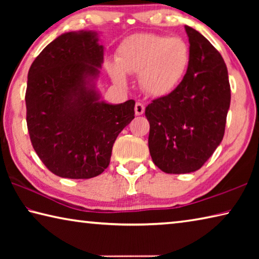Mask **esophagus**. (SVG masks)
Instances as JSON below:
<instances>
[{
	"mask_svg": "<svg viewBox=\"0 0 259 259\" xmlns=\"http://www.w3.org/2000/svg\"><path fill=\"white\" fill-rule=\"evenodd\" d=\"M144 111H145V106L142 103H136L135 105V113L136 115H142V114L144 113Z\"/></svg>",
	"mask_w": 259,
	"mask_h": 259,
	"instance_id": "obj_1",
	"label": "esophagus"
}]
</instances>
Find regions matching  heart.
I'll list each match as a JSON object with an SVG mask.
<instances>
[{
  "label": "heart",
  "instance_id": "b5f03b06",
  "mask_svg": "<svg viewBox=\"0 0 259 259\" xmlns=\"http://www.w3.org/2000/svg\"><path fill=\"white\" fill-rule=\"evenodd\" d=\"M191 52L181 37L142 33L131 35L117 49L116 63L108 73L119 85L126 83L125 74H139L140 87L153 97H164L177 89L190 66Z\"/></svg>",
  "mask_w": 259,
  "mask_h": 259
}]
</instances>
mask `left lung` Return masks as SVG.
Segmentation results:
<instances>
[{
    "label": "left lung",
    "mask_w": 259,
    "mask_h": 259,
    "mask_svg": "<svg viewBox=\"0 0 259 259\" xmlns=\"http://www.w3.org/2000/svg\"><path fill=\"white\" fill-rule=\"evenodd\" d=\"M185 30L191 52L185 77L145 109L152 160L166 174L196 171L207 162L224 137L231 103L223 57L198 30Z\"/></svg>",
    "instance_id": "left-lung-1"
}]
</instances>
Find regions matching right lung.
I'll return each instance as SVG.
<instances>
[{"label": "right lung", "instance_id": "right-lung-1", "mask_svg": "<svg viewBox=\"0 0 259 259\" xmlns=\"http://www.w3.org/2000/svg\"><path fill=\"white\" fill-rule=\"evenodd\" d=\"M104 59L95 32L61 34L28 71L26 121L33 148L63 178L98 176L111 161L115 139L135 119V100H99L94 80Z\"/></svg>", "mask_w": 259, "mask_h": 259}]
</instances>
